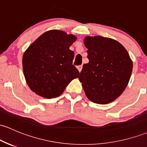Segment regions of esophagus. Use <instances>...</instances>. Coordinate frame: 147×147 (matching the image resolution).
Instances as JSON below:
<instances>
[{"label":"esophagus","mask_w":147,"mask_h":147,"mask_svg":"<svg viewBox=\"0 0 147 147\" xmlns=\"http://www.w3.org/2000/svg\"><path fill=\"white\" fill-rule=\"evenodd\" d=\"M77 69H78V70H79V72H81L82 71V65H79V66H77Z\"/></svg>","instance_id":"1"}]
</instances>
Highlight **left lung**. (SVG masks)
Segmentation results:
<instances>
[{
    "label": "left lung",
    "mask_w": 147,
    "mask_h": 147,
    "mask_svg": "<svg viewBox=\"0 0 147 147\" xmlns=\"http://www.w3.org/2000/svg\"><path fill=\"white\" fill-rule=\"evenodd\" d=\"M89 62L84 64L79 80L86 97L97 104H108L128 85L133 61L121 43L112 38L87 36L84 40Z\"/></svg>",
    "instance_id": "left-lung-1"
}]
</instances>
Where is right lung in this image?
Returning <instances> with one entry per match:
<instances>
[{
    "label": "right lung",
    "instance_id": "1",
    "mask_svg": "<svg viewBox=\"0 0 147 147\" xmlns=\"http://www.w3.org/2000/svg\"><path fill=\"white\" fill-rule=\"evenodd\" d=\"M77 37L59 30L41 35L25 51L22 65L29 88L45 98L62 94L65 87L79 77L72 65L75 53L69 49Z\"/></svg>",
    "mask_w": 147,
    "mask_h": 147
}]
</instances>
